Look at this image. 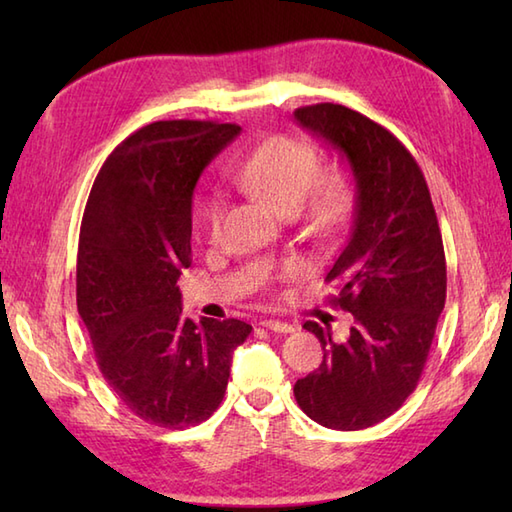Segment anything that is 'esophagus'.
<instances>
[{"label":"esophagus","instance_id":"34e87169","mask_svg":"<svg viewBox=\"0 0 512 512\" xmlns=\"http://www.w3.org/2000/svg\"><path fill=\"white\" fill-rule=\"evenodd\" d=\"M259 325H264L266 330H273V332H279V334L295 332V325L288 323V321H279V319H264Z\"/></svg>","mask_w":512,"mask_h":512}]
</instances>
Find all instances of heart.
Listing matches in <instances>:
<instances>
[{"label":"heart","instance_id":"1","mask_svg":"<svg viewBox=\"0 0 512 512\" xmlns=\"http://www.w3.org/2000/svg\"><path fill=\"white\" fill-rule=\"evenodd\" d=\"M239 189L268 202L279 213H299L314 233L339 228L350 206V189L339 171L319 173L314 147L290 136H273L239 162L233 173ZM224 215L222 193H211L202 204V226L211 239L220 237ZM288 273L299 266L290 264Z\"/></svg>","mask_w":512,"mask_h":512}]
</instances>
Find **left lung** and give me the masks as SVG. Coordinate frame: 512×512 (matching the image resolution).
Wrapping results in <instances>:
<instances>
[{"label": "left lung", "instance_id": "obj_1", "mask_svg": "<svg viewBox=\"0 0 512 512\" xmlns=\"http://www.w3.org/2000/svg\"><path fill=\"white\" fill-rule=\"evenodd\" d=\"M295 121L354 176L350 235L325 275L354 325L336 341L328 325L303 323L323 361L297 380L295 398L323 427L358 431L389 418L418 385L447 299L442 235L418 162L383 125L334 103L299 107Z\"/></svg>", "mask_w": 512, "mask_h": 512}]
</instances>
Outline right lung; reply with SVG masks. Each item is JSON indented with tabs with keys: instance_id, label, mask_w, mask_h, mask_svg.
Listing matches in <instances>:
<instances>
[{
	"instance_id": "add662e5",
	"label": "right lung",
	"mask_w": 512,
	"mask_h": 512,
	"mask_svg": "<svg viewBox=\"0 0 512 512\" xmlns=\"http://www.w3.org/2000/svg\"><path fill=\"white\" fill-rule=\"evenodd\" d=\"M233 123L158 121L118 145L85 204L76 308L107 385L156 427L200 424L220 407L250 325L182 317L191 266V198Z\"/></svg>"
}]
</instances>
